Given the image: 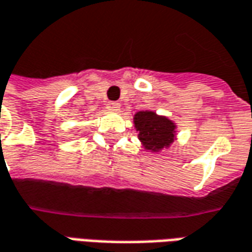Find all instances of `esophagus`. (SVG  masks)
<instances>
[{"label":"esophagus","mask_w":252,"mask_h":252,"mask_svg":"<svg viewBox=\"0 0 252 252\" xmlns=\"http://www.w3.org/2000/svg\"><path fill=\"white\" fill-rule=\"evenodd\" d=\"M106 108H108L109 110L117 112V110H120V103H119V102L110 101V102H108V103H106Z\"/></svg>","instance_id":"34e87169"}]
</instances>
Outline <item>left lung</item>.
Instances as JSON below:
<instances>
[{
  "mask_svg": "<svg viewBox=\"0 0 252 252\" xmlns=\"http://www.w3.org/2000/svg\"><path fill=\"white\" fill-rule=\"evenodd\" d=\"M133 123L139 132V140L142 142L144 149L153 153H158L163 147H169L175 140V123L163 116H158L149 110H140L135 114Z\"/></svg>",
  "mask_w": 252,
  "mask_h": 252,
  "instance_id": "left-lung-1",
  "label": "left lung"
}]
</instances>
